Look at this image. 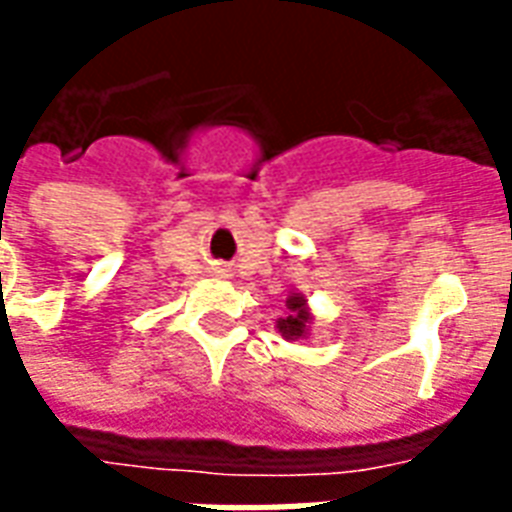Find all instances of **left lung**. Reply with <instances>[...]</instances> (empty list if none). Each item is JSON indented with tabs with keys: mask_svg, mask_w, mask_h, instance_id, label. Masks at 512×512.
Masks as SVG:
<instances>
[{
	"mask_svg": "<svg viewBox=\"0 0 512 512\" xmlns=\"http://www.w3.org/2000/svg\"><path fill=\"white\" fill-rule=\"evenodd\" d=\"M287 317H279L276 320V328L285 336L287 342H298V339H306L309 336V328H312V309L306 304L304 293H290L287 295Z\"/></svg>",
	"mask_w": 512,
	"mask_h": 512,
	"instance_id": "1",
	"label": "left lung"
}]
</instances>
